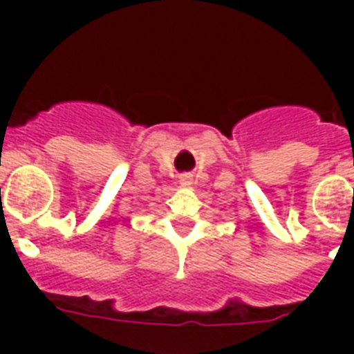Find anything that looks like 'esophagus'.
I'll return each instance as SVG.
<instances>
[{
	"mask_svg": "<svg viewBox=\"0 0 354 354\" xmlns=\"http://www.w3.org/2000/svg\"><path fill=\"white\" fill-rule=\"evenodd\" d=\"M180 182H182V185H191V183H193V176H191V174H182V176H180Z\"/></svg>",
	"mask_w": 354,
	"mask_h": 354,
	"instance_id": "obj_1",
	"label": "esophagus"
}]
</instances>
